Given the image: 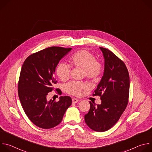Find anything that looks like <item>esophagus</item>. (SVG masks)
I'll return each instance as SVG.
<instances>
[{
  "instance_id": "obj_1",
  "label": "esophagus",
  "mask_w": 152,
  "mask_h": 152,
  "mask_svg": "<svg viewBox=\"0 0 152 152\" xmlns=\"http://www.w3.org/2000/svg\"><path fill=\"white\" fill-rule=\"evenodd\" d=\"M79 99H76V98H73V99H72V102L73 103H77V102H79Z\"/></svg>"
}]
</instances>
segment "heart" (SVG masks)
<instances>
[{"label": "heart", "instance_id": "1", "mask_svg": "<svg viewBox=\"0 0 152 152\" xmlns=\"http://www.w3.org/2000/svg\"><path fill=\"white\" fill-rule=\"evenodd\" d=\"M70 65L74 67H79L83 70V76L90 79H97L102 73V64L96 60L95 56L86 50H80L75 52L70 58ZM71 67L70 65L59 62L55 69L56 76L62 81H66L70 77ZM86 85L82 82L72 81L65 86V90L73 96H80L82 90Z\"/></svg>", "mask_w": 152, "mask_h": 152}]
</instances>
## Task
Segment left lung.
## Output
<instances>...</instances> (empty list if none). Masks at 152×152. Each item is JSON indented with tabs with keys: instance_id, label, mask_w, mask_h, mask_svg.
Segmentation results:
<instances>
[{
	"instance_id": "obj_1",
	"label": "left lung",
	"mask_w": 152,
	"mask_h": 152,
	"mask_svg": "<svg viewBox=\"0 0 152 152\" xmlns=\"http://www.w3.org/2000/svg\"><path fill=\"white\" fill-rule=\"evenodd\" d=\"M104 59L103 76L93 96L100 97L96 105L90 102V109L85 115V121L96 132L111 129L126 108L129 94V75L125 64L111 51L100 48Z\"/></svg>"
}]
</instances>
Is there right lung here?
<instances>
[{
	"instance_id": "1",
	"label": "right lung",
	"mask_w": 152,
	"mask_h": 152,
	"mask_svg": "<svg viewBox=\"0 0 152 152\" xmlns=\"http://www.w3.org/2000/svg\"><path fill=\"white\" fill-rule=\"evenodd\" d=\"M72 48L50 47L29 56L21 67L18 94L23 110L29 120L42 129L59 124L67 108L72 104L69 96H61L58 102L48 100L56 83L55 72L59 61ZM61 94L59 89H56Z\"/></svg>"
}]
</instances>
